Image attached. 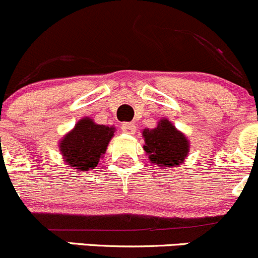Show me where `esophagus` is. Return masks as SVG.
Wrapping results in <instances>:
<instances>
[{
  "label": "esophagus",
  "mask_w": 258,
  "mask_h": 258,
  "mask_svg": "<svg viewBox=\"0 0 258 258\" xmlns=\"http://www.w3.org/2000/svg\"><path fill=\"white\" fill-rule=\"evenodd\" d=\"M121 129H123V132L126 133V134H134V133L137 132V126H135L134 123H124L123 125H121Z\"/></svg>",
  "instance_id": "esophagus-1"
}]
</instances>
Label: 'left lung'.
<instances>
[{"label": "left lung", "mask_w": 258, "mask_h": 258, "mask_svg": "<svg viewBox=\"0 0 258 258\" xmlns=\"http://www.w3.org/2000/svg\"><path fill=\"white\" fill-rule=\"evenodd\" d=\"M145 154L150 163L160 168H174L183 164L189 154L188 138L173 125L167 118H162L153 129H143Z\"/></svg>", "instance_id": "obj_1"}]
</instances>
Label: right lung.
Returning a JSON list of instances; mask_svg holds the SVG:
<instances>
[{
    "label": "right lung",
    "mask_w": 258,
    "mask_h": 258,
    "mask_svg": "<svg viewBox=\"0 0 258 258\" xmlns=\"http://www.w3.org/2000/svg\"><path fill=\"white\" fill-rule=\"evenodd\" d=\"M115 126L100 125L91 118L80 119L58 142L63 162L75 170L88 172L103 159Z\"/></svg>",
    "instance_id": "obj_1"
}]
</instances>
